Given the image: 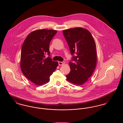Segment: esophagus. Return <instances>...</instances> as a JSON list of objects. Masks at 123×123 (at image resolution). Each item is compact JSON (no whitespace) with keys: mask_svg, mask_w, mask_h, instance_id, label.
<instances>
[{"mask_svg":"<svg viewBox=\"0 0 123 123\" xmlns=\"http://www.w3.org/2000/svg\"><path fill=\"white\" fill-rule=\"evenodd\" d=\"M58 63H59V65L60 66H61V65H62L64 64L65 63V62H58Z\"/></svg>","mask_w":123,"mask_h":123,"instance_id":"34e87169","label":"esophagus"}]
</instances>
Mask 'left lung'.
<instances>
[{
  "instance_id": "1",
  "label": "left lung",
  "mask_w": 123,
  "mask_h": 123,
  "mask_svg": "<svg viewBox=\"0 0 123 123\" xmlns=\"http://www.w3.org/2000/svg\"><path fill=\"white\" fill-rule=\"evenodd\" d=\"M74 62H69L70 72L66 80L77 86L84 84L92 75L97 64L96 44L87 29L76 27L63 30Z\"/></svg>"
}]
</instances>
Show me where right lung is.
<instances>
[{
	"instance_id": "right-lung-1",
	"label": "right lung",
	"mask_w": 123,
	"mask_h": 123,
	"mask_svg": "<svg viewBox=\"0 0 123 123\" xmlns=\"http://www.w3.org/2000/svg\"><path fill=\"white\" fill-rule=\"evenodd\" d=\"M57 30L39 29L32 32L23 44L20 57V67L24 75L36 85L48 83L50 77L58 65L49 57V44Z\"/></svg>"
}]
</instances>
